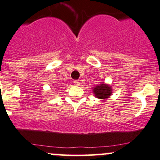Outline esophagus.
Returning a JSON list of instances; mask_svg holds the SVG:
<instances>
[{
	"mask_svg": "<svg viewBox=\"0 0 160 160\" xmlns=\"http://www.w3.org/2000/svg\"><path fill=\"white\" fill-rule=\"evenodd\" d=\"M73 83H74V85H77V86L80 85V82H79V80H74V81H73Z\"/></svg>",
	"mask_w": 160,
	"mask_h": 160,
	"instance_id": "esophagus-1",
	"label": "esophagus"
}]
</instances>
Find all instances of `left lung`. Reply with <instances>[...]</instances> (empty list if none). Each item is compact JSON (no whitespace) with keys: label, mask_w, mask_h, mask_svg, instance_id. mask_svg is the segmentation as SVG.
I'll use <instances>...</instances> for the list:
<instances>
[{"label":"left lung","mask_w":160,"mask_h":160,"mask_svg":"<svg viewBox=\"0 0 160 160\" xmlns=\"http://www.w3.org/2000/svg\"><path fill=\"white\" fill-rule=\"evenodd\" d=\"M93 92L95 96L99 99H107L111 95V88L107 84L98 85L93 88Z\"/></svg>","instance_id":"obj_1"}]
</instances>
